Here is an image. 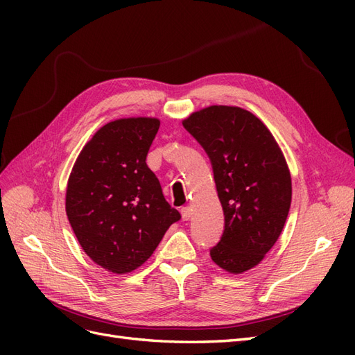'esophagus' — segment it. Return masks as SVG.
Here are the masks:
<instances>
[{"mask_svg": "<svg viewBox=\"0 0 355 355\" xmlns=\"http://www.w3.org/2000/svg\"><path fill=\"white\" fill-rule=\"evenodd\" d=\"M180 213H182V219H184V220H189L191 216H192V209L188 207V206H187V207H182Z\"/></svg>", "mask_w": 355, "mask_h": 355, "instance_id": "esophagus-1", "label": "esophagus"}]
</instances>
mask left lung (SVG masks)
<instances>
[{
	"label": "left lung",
	"instance_id": "1",
	"mask_svg": "<svg viewBox=\"0 0 355 355\" xmlns=\"http://www.w3.org/2000/svg\"><path fill=\"white\" fill-rule=\"evenodd\" d=\"M206 149L225 214L211 261L230 274L259 265L280 237L292 202V178L268 127L239 106L211 105L182 121Z\"/></svg>",
	"mask_w": 355,
	"mask_h": 355
}]
</instances>
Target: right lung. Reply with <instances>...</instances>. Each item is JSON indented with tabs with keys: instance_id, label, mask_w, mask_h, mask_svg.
<instances>
[{
	"instance_id": "1",
	"label": "right lung",
	"mask_w": 355,
	"mask_h": 355,
	"mask_svg": "<svg viewBox=\"0 0 355 355\" xmlns=\"http://www.w3.org/2000/svg\"><path fill=\"white\" fill-rule=\"evenodd\" d=\"M154 116L118 118L84 145L68 179L65 207L83 250L112 274L144 265L180 213L163 196L146 155Z\"/></svg>"
}]
</instances>
